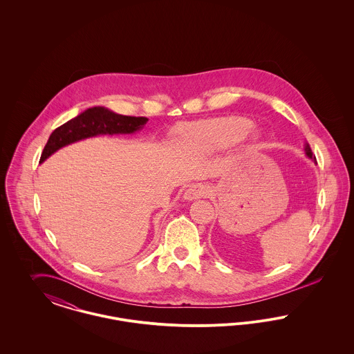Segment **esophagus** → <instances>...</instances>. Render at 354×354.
<instances>
[{"mask_svg": "<svg viewBox=\"0 0 354 354\" xmlns=\"http://www.w3.org/2000/svg\"><path fill=\"white\" fill-rule=\"evenodd\" d=\"M208 192H209L208 185H191L188 189H185L183 198H185V201L189 202V201H194V199H199V198H204V196H207V195H208Z\"/></svg>", "mask_w": 354, "mask_h": 354, "instance_id": "obj_1", "label": "esophagus"}]
</instances>
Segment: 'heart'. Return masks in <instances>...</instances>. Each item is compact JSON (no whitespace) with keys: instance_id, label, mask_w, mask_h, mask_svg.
Masks as SVG:
<instances>
[{"instance_id":"1","label":"heart","mask_w":354,"mask_h":354,"mask_svg":"<svg viewBox=\"0 0 354 354\" xmlns=\"http://www.w3.org/2000/svg\"><path fill=\"white\" fill-rule=\"evenodd\" d=\"M252 129L251 119L232 115L185 123L178 127L176 133L191 151L211 153L232 149L247 140ZM257 139V135H252L250 142L253 145Z\"/></svg>"}]
</instances>
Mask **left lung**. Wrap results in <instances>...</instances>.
Returning <instances> with one entry per match:
<instances>
[{
	"label": "left lung",
	"instance_id": "1",
	"mask_svg": "<svg viewBox=\"0 0 354 354\" xmlns=\"http://www.w3.org/2000/svg\"><path fill=\"white\" fill-rule=\"evenodd\" d=\"M304 150H305V153H306V156H308V158H310V159L316 160V156H313V152L310 150V147H309V145H308V143L305 145V149H304Z\"/></svg>",
	"mask_w": 354,
	"mask_h": 354
}]
</instances>
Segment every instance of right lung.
Masks as SVG:
<instances>
[{
    "label": "right lung",
    "instance_id": "right-lung-1",
    "mask_svg": "<svg viewBox=\"0 0 354 354\" xmlns=\"http://www.w3.org/2000/svg\"><path fill=\"white\" fill-rule=\"evenodd\" d=\"M149 119L145 117H127L110 111L104 107H91L75 118L70 119L51 133L42 151L39 162L46 160L51 153L90 136L101 134H133L140 130Z\"/></svg>",
    "mask_w": 354,
    "mask_h": 354
}]
</instances>
